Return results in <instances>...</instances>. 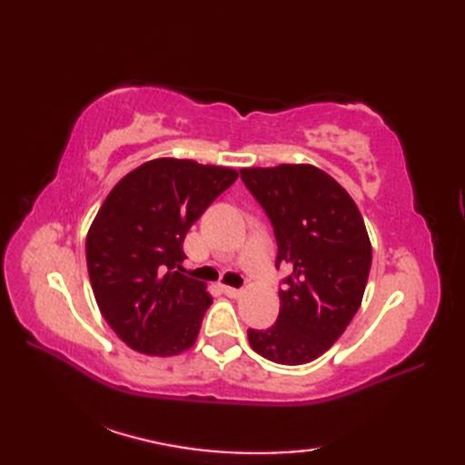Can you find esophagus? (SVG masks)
I'll return each mask as SVG.
<instances>
[{
  "label": "esophagus",
  "instance_id": "obj_1",
  "mask_svg": "<svg viewBox=\"0 0 465 465\" xmlns=\"http://www.w3.org/2000/svg\"><path fill=\"white\" fill-rule=\"evenodd\" d=\"M222 292L227 295V298H242V290H235V288H230V285H222Z\"/></svg>",
  "mask_w": 465,
  "mask_h": 465
}]
</instances>
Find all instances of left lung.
Segmentation results:
<instances>
[{
    "mask_svg": "<svg viewBox=\"0 0 465 465\" xmlns=\"http://www.w3.org/2000/svg\"><path fill=\"white\" fill-rule=\"evenodd\" d=\"M242 180L268 213L275 265L292 273L272 328L248 330L253 351L283 365L320 358L353 320L368 283L371 243L350 193L308 163L243 167Z\"/></svg>",
    "mask_w": 465,
    "mask_h": 465,
    "instance_id": "left-lung-1",
    "label": "left lung"
}]
</instances>
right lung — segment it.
<instances>
[{
    "label": "right lung",
    "mask_w": 465,
    "mask_h": 465,
    "mask_svg": "<svg viewBox=\"0 0 465 465\" xmlns=\"http://www.w3.org/2000/svg\"><path fill=\"white\" fill-rule=\"evenodd\" d=\"M238 172L160 157L115 183L87 232L85 258L104 320L145 355L190 350L212 295L182 273L183 240L193 222Z\"/></svg>",
    "instance_id": "obj_1"
}]
</instances>
